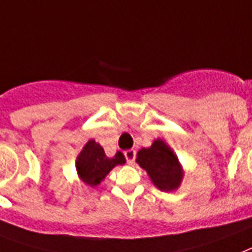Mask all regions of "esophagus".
Segmentation results:
<instances>
[{"mask_svg": "<svg viewBox=\"0 0 252 252\" xmlns=\"http://www.w3.org/2000/svg\"><path fill=\"white\" fill-rule=\"evenodd\" d=\"M124 155H126L128 164H133V163H134V159H136V151H134V150H126V153H124Z\"/></svg>", "mask_w": 252, "mask_h": 252, "instance_id": "34e87169", "label": "esophagus"}]
</instances>
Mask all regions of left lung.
Returning <instances> with one entry per match:
<instances>
[{"label":"left lung","instance_id":"8db88e82","mask_svg":"<svg viewBox=\"0 0 252 252\" xmlns=\"http://www.w3.org/2000/svg\"><path fill=\"white\" fill-rule=\"evenodd\" d=\"M137 164L145 169L153 185L160 191H175L184 179V168L177 155L168 144L157 138L150 147H142L137 153Z\"/></svg>","mask_w":252,"mask_h":252}]
</instances>
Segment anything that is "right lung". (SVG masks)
I'll use <instances>...</instances> for the list:
<instances>
[{"label":"right lung","instance_id":"add662e5","mask_svg":"<svg viewBox=\"0 0 252 252\" xmlns=\"http://www.w3.org/2000/svg\"><path fill=\"white\" fill-rule=\"evenodd\" d=\"M126 157L122 151H116L112 158H108L105 150L95 140H89L76 158V173L85 185L95 188L105 180L116 165L126 164Z\"/></svg>","mask_w":252,"mask_h":252}]
</instances>
